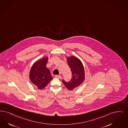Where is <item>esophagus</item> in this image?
<instances>
[{
    "instance_id": "esophagus-1",
    "label": "esophagus",
    "mask_w": 128,
    "mask_h": 128,
    "mask_svg": "<svg viewBox=\"0 0 128 128\" xmlns=\"http://www.w3.org/2000/svg\"><path fill=\"white\" fill-rule=\"evenodd\" d=\"M55 77L56 78H58V79H61L62 78L61 76H60V75H55Z\"/></svg>"
}]
</instances>
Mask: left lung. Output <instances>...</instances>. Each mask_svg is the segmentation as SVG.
Returning a JSON list of instances; mask_svg holds the SVG:
<instances>
[{
	"label": "left lung",
	"mask_w": 128,
	"mask_h": 128,
	"mask_svg": "<svg viewBox=\"0 0 128 128\" xmlns=\"http://www.w3.org/2000/svg\"><path fill=\"white\" fill-rule=\"evenodd\" d=\"M67 62L71 69L72 79L68 82L62 80L66 88L72 90L79 86L85 79L84 68L82 62L76 57L72 56L67 58Z\"/></svg>",
	"instance_id": "obj_1"
}]
</instances>
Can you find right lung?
<instances>
[{
	"label": "right lung",
	"mask_w": 128,
	"mask_h": 128,
	"mask_svg": "<svg viewBox=\"0 0 128 128\" xmlns=\"http://www.w3.org/2000/svg\"><path fill=\"white\" fill-rule=\"evenodd\" d=\"M48 58H44L36 62L31 67L30 78L39 90L44 88L53 79L50 70L46 67Z\"/></svg>",
	"instance_id": "add662e5"
}]
</instances>
